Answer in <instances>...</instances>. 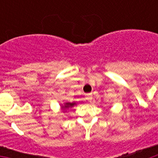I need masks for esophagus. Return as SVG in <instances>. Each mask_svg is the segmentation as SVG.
<instances>
[{"mask_svg":"<svg viewBox=\"0 0 158 158\" xmlns=\"http://www.w3.org/2000/svg\"><path fill=\"white\" fill-rule=\"evenodd\" d=\"M85 97H86L87 101L91 102L92 100H93V94H87L86 95H85Z\"/></svg>","mask_w":158,"mask_h":158,"instance_id":"1","label":"esophagus"}]
</instances>
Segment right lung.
Returning <instances> with one entry per match:
<instances>
[{
    "label": "right lung",
    "instance_id": "obj_1",
    "mask_svg": "<svg viewBox=\"0 0 158 158\" xmlns=\"http://www.w3.org/2000/svg\"><path fill=\"white\" fill-rule=\"evenodd\" d=\"M75 102H65L64 103V105L63 106H61L62 109H64V110H65V109H68V108L69 107H72L73 106L75 105Z\"/></svg>",
    "mask_w": 158,
    "mask_h": 158
}]
</instances>
